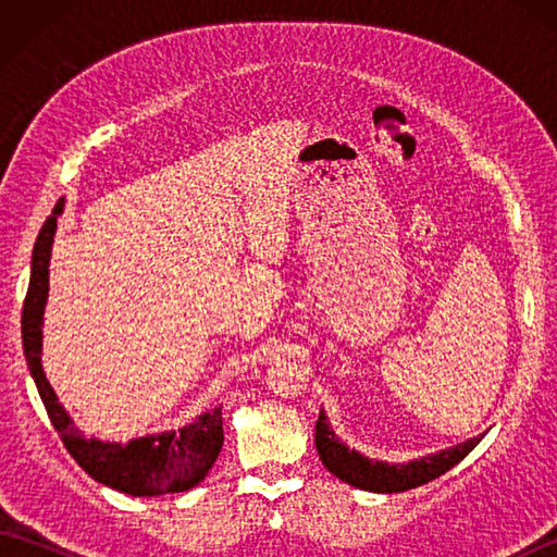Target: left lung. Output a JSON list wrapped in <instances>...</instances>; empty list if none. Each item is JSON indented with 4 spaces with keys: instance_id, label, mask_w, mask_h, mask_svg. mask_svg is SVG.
<instances>
[{
    "instance_id": "1",
    "label": "left lung",
    "mask_w": 557,
    "mask_h": 557,
    "mask_svg": "<svg viewBox=\"0 0 557 557\" xmlns=\"http://www.w3.org/2000/svg\"><path fill=\"white\" fill-rule=\"evenodd\" d=\"M483 441V435L469 437L467 443H459L455 447L441 449L435 455H425L421 459H411L407 465H387V461H377L363 457L357 449H349L339 441L335 431L330 429L325 411L321 409L315 421V449L321 455L325 469L335 474L339 481L357 486L361 491L373 493H401L409 488L423 486L445 471L459 465L471 449Z\"/></svg>"
}]
</instances>
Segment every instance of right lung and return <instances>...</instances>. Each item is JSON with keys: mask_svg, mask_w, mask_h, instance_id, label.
<instances>
[{"mask_svg": "<svg viewBox=\"0 0 557 557\" xmlns=\"http://www.w3.org/2000/svg\"><path fill=\"white\" fill-rule=\"evenodd\" d=\"M62 210L64 198H59L33 246L30 282L21 315L23 351H26L28 369L47 417L62 437L69 455L78 461V467L104 486L136 495V498L191 491L208 476L222 449V407L200 413L194 423L180 431L134 437L126 445L102 443L98 437H86L76 429L66 409L59 405L52 385L47 383L42 371V315L47 289H50V253L57 218L62 215Z\"/></svg>", "mask_w": 557, "mask_h": 557, "instance_id": "right-lung-1", "label": "right lung"}]
</instances>
